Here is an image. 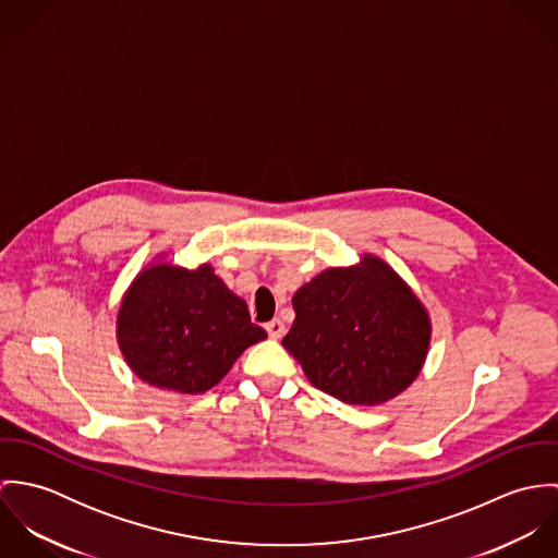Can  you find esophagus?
<instances>
[{
  "instance_id": "obj_1",
  "label": "esophagus",
  "mask_w": 558,
  "mask_h": 558,
  "mask_svg": "<svg viewBox=\"0 0 558 558\" xmlns=\"http://www.w3.org/2000/svg\"><path fill=\"white\" fill-rule=\"evenodd\" d=\"M266 330H268V335H270L272 339H281V337L286 335V324H283L281 319H270V322L266 324Z\"/></svg>"
}]
</instances>
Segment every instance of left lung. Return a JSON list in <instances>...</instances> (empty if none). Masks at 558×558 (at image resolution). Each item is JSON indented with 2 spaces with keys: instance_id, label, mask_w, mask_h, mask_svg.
<instances>
[{
  "instance_id": "left-lung-1",
  "label": "left lung",
  "mask_w": 558,
  "mask_h": 558,
  "mask_svg": "<svg viewBox=\"0 0 558 558\" xmlns=\"http://www.w3.org/2000/svg\"><path fill=\"white\" fill-rule=\"evenodd\" d=\"M292 305L296 318L281 343L307 380L339 401L380 405L403 393L425 365L429 312L374 253L322 270L296 290Z\"/></svg>"
}]
</instances>
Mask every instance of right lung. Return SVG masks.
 Instances as JSON below:
<instances>
[{"mask_svg": "<svg viewBox=\"0 0 558 558\" xmlns=\"http://www.w3.org/2000/svg\"><path fill=\"white\" fill-rule=\"evenodd\" d=\"M268 335L206 262L184 268L159 253L126 288L116 339L131 372L162 391L199 396Z\"/></svg>", "mask_w": 558, "mask_h": 558, "instance_id": "obj_1", "label": "right lung"}]
</instances>
